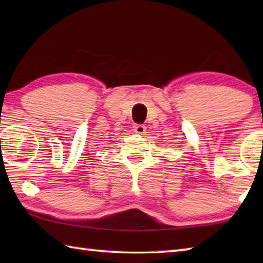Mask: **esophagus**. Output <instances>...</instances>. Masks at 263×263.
<instances>
[{"mask_svg":"<svg viewBox=\"0 0 263 263\" xmlns=\"http://www.w3.org/2000/svg\"><path fill=\"white\" fill-rule=\"evenodd\" d=\"M133 131L138 133V135H144L146 132V126L141 125V124H136V125L133 126Z\"/></svg>","mask_w":263,"mask_h":263,"instance_id":"obj_1","label":"esophagus"}]
</instances>
